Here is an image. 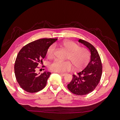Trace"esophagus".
Returning <instances> with one entry per match:
<instances>
[{
  "mask_svg": "<svg viewBox=\"0 0 120 120\" xmlns=\"http://www.w3.org/2000/svg\"><path fill=\"white\" fill-rule=\"evenodd\" d=\"M61 76H63V77H64V75H66V74H62V73H59Z\"/></svg>",
  "mask_w": 120,
  "mask_h": 120,
  "instance_id": "obj_1",
  "label": "esophagus"
}]
</instances>
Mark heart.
Instances as JSON below:
<instances>
[{"label":"heart","mask_w":120,"mask_h":120,"mask_svg":"<svg viewBox=\"0 0 120 120\" xmlns=\"http://www.w3.org/2000/svg\"><path fill=\"white\" fill-rule=\"evenodd\" d=\"M61 48L68 52L66 59L70 60L60 61L56 60L49 65V69L53 71L63 73L70 71L72 65L75 70L79 71L86 68L90 62V53L86 48L80 47L78 44L72 41H65L59 45ZM54 47L52 45L46 50V56L52 59L54 56Z\"/></svg>","instance_id":"obj_1"}]
</instances>
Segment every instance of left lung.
Listing matches in <instances>:
<instances>
[{
  "instance_id": "obj_1",
  "label": "left lung",
  "mask_w": 120,
  "mask_h": 120,
  "mask_svg": "<svg viewBox=\"0 0 120 120\" xmlns=\"http://www.w3.org/2000/svg\"><path fill=\"white\" fill-rule=\"evenodd\" d=\"M79 41L86 46L91 53L90 61L87 67L77 75H73L68 89L75 95L83 96L93 92L99 84L102 74V64L96 48L92 44L79 39Z\"/></svg>"
}]
</instances>
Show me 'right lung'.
Returning <instances> with one entry per match:
<instances>
[{
	"mask_svg": "<svg viewBox=\"0 0 120 120\" xmlns=\"http://www.w3.org/2000/svg\"><path fill=\"white\" fill-rule=\"evenodd\" d=\"M57 38H41L28 43L18 53L14 64V73L17 82L25 91L34 93L45 88L51 74L45 71L38 75L35 72L42 63L46 50Z\"/></svg>",
	"mask_w": 120,
	"mask_h": 120,
	"instance_id": "1",
	"label": "right lung"
}]
</instances>
